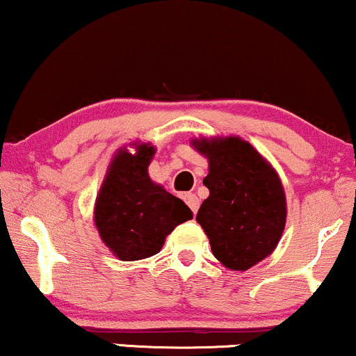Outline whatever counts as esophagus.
<instances>
[{"mask_svg":"<svg viewBox=\"0 0 356 356\" xmlns=\"http://www.w3.org/2000/svg\"><path fill=\"white\" fill-rule=\"evenodd\" d=\"M184 200H186V204L187 205H189V207H191V211L192 212H197V211H199V199H197V195L195 194H186V195H184Z\"/></svg>","mask_w":356,"mask_h":356,"instance_id":"esophagus-1","label":"esophagus"}]
</instances>
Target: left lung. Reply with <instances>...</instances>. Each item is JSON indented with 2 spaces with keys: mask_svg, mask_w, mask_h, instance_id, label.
I'll use <instances>...</instances> for the list:
<instances>
[{
  "mask_svg": "<svg viewBox=\"0 0 356 356\" xmlns=\"http://www.w3.org/2000/svg\"><path fill=\"white\" fill-rule=\"evenodd\" d=\"M209 162V197L195 220L224 267L245 272L275 250L286 222V199L277 170L238 136L194 137Z\"/></svg>",
  "mask_w": 356,
  "mask_h": 356,
  "instance_id": "obj_1",
  "label": "left lung"
}]
</instances>
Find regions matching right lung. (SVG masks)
<instances>
[{
  "label": "right lung",
  "mask_w": 356,
  "mask_h": 356,
  "mask_svg": "<svg viewBox=\"0 0 356 356\" xmlns=\"http://www.w3.org/2000/svg\"><path fill=\"white\" fill-rule=\"evenodd\" d=\"M129 147L134 152L126 145L113 156L94 204V225L102 243L124 262L156 255L167 235L192 219L184 200L149 177L156 147L140 140Z\"/></svg>",
  "instance_id": "obj_1"
}]
</instances>
